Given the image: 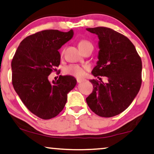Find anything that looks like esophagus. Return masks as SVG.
Here are the masks:
<instances>
[{"mask_svg": "<svg viewBox=\"0 0 154 154\" xmlns=\"http://www.w3.org/2000/svg\"><path fill=\"white\" fill-rule=\"evenodd\" d=\"M84 81V79H77V83H81Z\"/></svg>", "mask_w": 154, "mask_h": 154, "instance_id": "34e87169", "label": "esophagus"}]
</instances>
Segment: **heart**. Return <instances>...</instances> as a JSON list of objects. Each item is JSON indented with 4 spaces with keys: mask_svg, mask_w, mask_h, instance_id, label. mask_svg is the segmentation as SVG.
I'll return each instance as SVG.
<instances>
[{
    "mask_svg": "<svg viewBox=\"0 0 154 154\" xmlns=\"http://www.w3.org/2000/svg\"><path fill=\"white\" fill-rule=\"evenodd\" d=\"M88 46H93L92 43L86 39H82L78 43V47L80 50H82ZM87 66L85 65H78V64H70L64 67L63 73L66 75H71L75 77H82L84 75L85 71L87 70Z\"/></svg>",
    "mask_w": 154,
    "mask_h": 154,
    "instance_id": "b5f03b06",
    "label": "heart"
}]
</instances>
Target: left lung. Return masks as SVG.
Masks as SVG:
<instances>
[{"instance_id":"8db88e82","label":"left lung","mask_w":154,"mask_h":154,"mask_svg":"<svg viewBox=\"0 0 154 154\" xmlns=\"http://www.w3.org/2000/svg\"><path fill=\"white\" fill-rule=\"evenodd\" d=\"M86 29L100 39L99 61L92 74L108 78L107 83L91 80L93 89L86 102L97 116L111 118L127 109L139 92L142 60L134 45L123 34L105 27Z\"/></svg>"}]
</instances>
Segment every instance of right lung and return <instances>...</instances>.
I'll return each mask as SVG.
<instances>
[{
  "label": "right lung",
  "mask_w": 154,
  "mask_h": 154,
  "mask_svg": "<svg viewBox=\"0 0 154 154\" xmlns=\"http://www.w3.org/2000/svg\"><path fill=\"white\" fill-rule=\"evenodd\" d=\"M73 31L57 29L38 32L20 42L11 61V81L15 91L27 109L38 118L49 120L62 111L67 94L77 81L60 75L50 83L48 76L60 64L58 50L71 39Z\"/></svg>",
  "instance_id": "add662e5"
}]
</instances>
